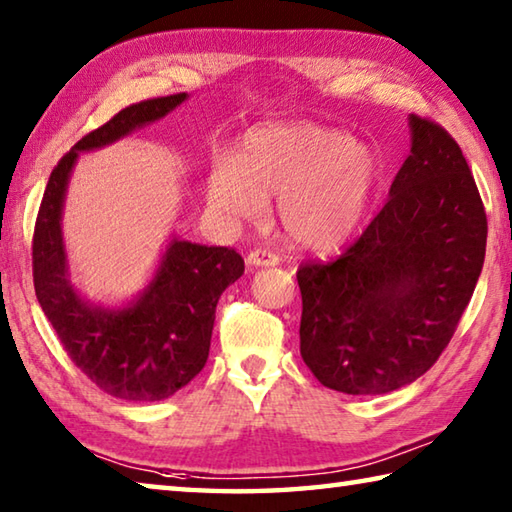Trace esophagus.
<instances>
[{"label":"esophagus","instance_id":"obj_1","mask_svg":"<svg viewBox=\"0 0 512 512\" xmlns=\"http://www.w3.org/2000/svg\"><path fill=\"white\" fill-rule=\"evenodd\" d=\"M279 263V256L270 249H254L247 254V265L251 267H272Z\"/></svg>","mask_w":512,"mask_h":512}]
</instances>
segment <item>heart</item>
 I'll use <instances>...</instances> for the list:
<instances>
[{
    "label": "heart",
    "instance_id": "heart-1",
    "mask_svg": "<svg viewBox=\"0 0 512 512\" xmlns=\"http://www.w3.org/2000/svg\"><path fill=\"white\" fill-rule=\"evenodd\" d=\"M373 150L351 134L315 123L258 128L236 159H215L206 195L224 220H254L276 197L288 238L306 247L342 245L360 227L378 184Z\"/></svg>",
    "mask_w": 512,
    "mask_h": 512
}]
</instances>
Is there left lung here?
Wrapping results in <instances>:
<instances>
[{"label":"left lung","instance_id":"8db88e82","mask_svg":"<svg viewBox=\"0 0 512 512\" xmlns=\"http://www.w3.org/2000/svg\"><path fill=\"white\" fill-rule=\"evenodd\" d=\"M411 155L389 200L335 261L299 267L301 357L328 389L380 396L418 380L477 288L488 220L459 143L409 116Z\"/></svg>","mask_w":512,"mask_h":512}]
</instances>
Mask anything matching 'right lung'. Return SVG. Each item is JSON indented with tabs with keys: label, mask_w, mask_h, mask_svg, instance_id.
<instances>
[{
	"label": "right lung",
	"mask_w": 512,
	"mask_h": 512,
	"mask_svg": "<svg viewBox=\"0 0 512 512\" xmlns=\"http://www.w3.org/2000/svg\"><path fill=\"white\" fill-rule=\"evenodd\" d=\"M186 101L170 94L132 103L85 134L44 188L33 231V285L62 348L98 389L114 398L155 402L173 396L204 369L220 294L245 272L231 247L170 242L155 279L128 308L89 306L67 279L62 202L78 152L103 148L166 116Z\"/></svg>",
	"instance_id": "1"
}]
</instances>
